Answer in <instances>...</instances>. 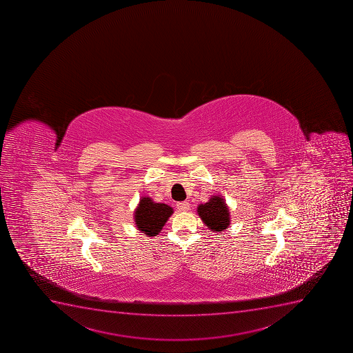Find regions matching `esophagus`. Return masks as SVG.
<instances>
[{
  "instance_id": "esophagus-1",
  "label": "esophagus",
  "mask_w": 353,
  "mask_h": 353,
  "mask_svg": "<svg viewBox=\"0 0 353 353\" xmlns=\"http://www.w3.org/2000/svg\"><path fill=\"white\" fill-rule=\"evenodd\" d=\"M176 208H178L179 211L187 212L190 210V204L188 201H181V203L176 204Z\"/></svg>"
}]
</instances>
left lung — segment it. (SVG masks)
<instances>
[{"label": "left lung", "instance_id": "8db88e82", "mask_svg": "<svg viewBox=\"0 0 353 353\" xmlns=\"http://www.w3.org/2000/svg\"><path fill=\"white\" fill-rule=\"evenodd\" d=\"M197 213L205 225L213 232H221L230 225V212L220 194L212 196L205 204L198 205Z\"/></svg>", "mask_w": 353, "mask_h": 353}]
</instances>
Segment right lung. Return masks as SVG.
I'll list each match as a JSON object with an SVG mask.
<instances>
[{
    "label": "right lung",
    "mask_w": 353,
    "mask_h": 353,
    "mask_svg": "<svg viewBox=\"0 0 353 353\" xmlns=\"http://www.w3.org/2000/svg\"><path fill=\"white\" fill-rule=\"evenodd\" d=\"M172 214L173 208L171 206L164 203H155L152 198L147 196L140 198L133 213L135 227L148 237L157 236Z\"/></svg>",
    "instance_id": "add662e5"
}]
</instances>
